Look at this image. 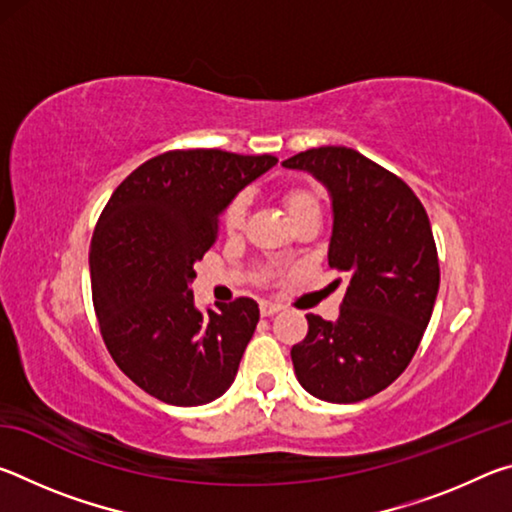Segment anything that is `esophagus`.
Here are the masks:
<instances>
[{"instance_id":"obj_1","label":"esophagus","mask_w":512,"mask_h":512,"mask_svg":"<svg viewBox=\"0 0 512 512\" xmlns=\"http://www.w3.org/2000/svg\"><path fill=\"white\" fill-rule=\"evenodd\" d=\"M282 307L280 305H275V302H259V314L262 316H273V314H277V311H280Z\"/></svg>"}]
</instances>
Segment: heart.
<instances>
[{"mask_svg": "<svg viewBox=\"0 0 512 512\" xmlns=\"http://www.w3.org/2000/svg\"><path fill=\"white\" fill-rule=\"evenodd\" d=\"M282 203L287 207L291 221L300 219L302 214L307 212H320V201L318 196L307 187H289L282 192ZM246 223V196H235L232 201L225 205L223 210V228L230 235H237V232L244 228Z\"/></svg>", "mask_w": 512, "mask_h": 512, "instance_id": "b5f03b06", "label": "heart"}]
</instances>
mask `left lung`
I'll return each instance as SVG.
<instances>
[{
    "instance_id": "obj_1",
    "label": "left lung",
    "mask_w": 512,
    "mask_h": 512,
    "mask_svg": "<svg viewBox=\"0 0 512 512\" xmlns=\"http://www.w3.org/2000/svg\"><path fill=\"white\" fill-rule=\"evenodd\" d=\"M309 171L332 198L329 266L345 282L339 318L307 314L291 348L296 377L318 400L352 404L384 391L409 366L438 296L429 216L413 189L348 146H320L282 162Z\"/></svg>"
}]
</instances>
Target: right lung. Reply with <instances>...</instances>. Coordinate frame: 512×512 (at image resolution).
<instances>
[{
    "label": "right lung",
    "instance_id": "obj_1",
    "mask_svg": "<svg viewBox=\"0 0 512 512\" xmlns=\"http://www.w3.org/2000/svg\"><path fill=\"white\" fill-rule=\"evenodd\" d=\"M275 162L219 149L167 151L140 164L103 207L90 244L103 343L160 402L207 404L235 381L257 302L237 298L203 314L189 284L219 237L225 205Z\"/></svg>",
    "mask_w": 512,
    "mask_h": 512
}]
</instances>
